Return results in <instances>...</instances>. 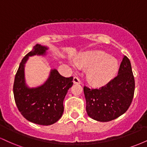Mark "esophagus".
<instances>
[{"label":"esophagus","instance_id":"34e87169","mask_svg":"<svg viewBox=\"0 0 147 147\" xmlns=\"http://www.w3.org/2000/svg\"><path fill=\"white\" fill-rule=\"evenodd\" d=\"M73 83L74 84H80L81 83V81H80V79H79L78 77H74V79H73Z\"/></svg>","mask_w":147,"mask_h":147}]
</instances>
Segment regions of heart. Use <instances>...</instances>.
Segmentation results:
<instances>
[{
    "mask_svg": "<svg viewBox=\"0 0 147 147\" xmlns=\"http://www.w3.org/2000/svg\"><path fill=\"white\" fill-rule=\"evenodd\" d=\"M72 68L77 65L88 69L86 73L88 81L96 86L107 84L115 75L118 70V62L114 57L101 51L85 52L70 62Z\"/></svg>",
    "mask_w": 147,
    "mask_h": 147,
    "instance_id": "1",
    "label": "heart"
}]
</instances>
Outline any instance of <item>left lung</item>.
<instances>
[{"label":"left lung","mask_w":147,"mask_h":147,"mask_svg":"<svg viewBox=\"0 0 147 147\" xmlns=\"http://www.w3.org/2000/svg\"><path fill=\"white\" fill-rule=\"evenodd\" d=\"M135 79L131 62L123 57L118 75L99 89L84 87L88 115L99 122H109L123 115L132 102Z\"/></svg>","instance_id":"8db88e82"}]
</instances>
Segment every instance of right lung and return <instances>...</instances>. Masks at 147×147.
Returning a JSON list of instances; mask_svg holds the SVG:
<instances>
[{
	"instance_id": "obj_1",
	"label": "right lung",
	"mask_w": 147,
	"mask_h": 147,
	"mask_svg": "<svg viewBox=\"0 0 147 147\" xmlns=\"http://www.w3.org/2000/svg\"><path fill=\"white\" fill-rule=\"evenodd\" d=\"M48 50L47 47L36 44L25 55L18 67L13 87L15 102L22 115L30 122L45 126L55 124L61 117L64 98L73 84V77H63L57 69H51L44 84L35 88L27 85L25 66L29 57L45 56Z\"/></svg>"
}]
</instances>
